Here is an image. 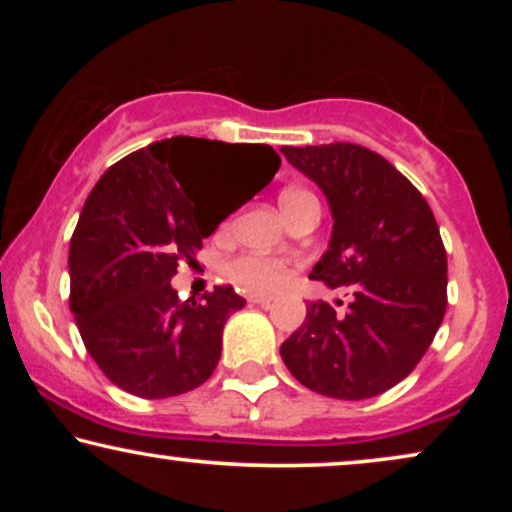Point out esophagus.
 <instances>
[{"label":"esophagus","mask_w":512,"mask_h":512,"mask_svg":"<svg viewBox=\"0 0 512 512\" xmlns=\"http://www.w3.org/2000/svg\"><path fill=\"white\" fill-rule=\"evenodd\" d=\"M249 303H254L258 307H270L272 305V298H265V296H249Z\"/></svg>","instance_id":"esophagus-1"}]
</instances>
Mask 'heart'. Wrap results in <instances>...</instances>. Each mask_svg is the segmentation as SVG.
Here are the masks:
<instances>
[{"label": "heart", "instance_id": "b5f03b06", "mask_svg": "<svg viewBox=\"0 0 512 512\" xmlns=\"http://www.w3.org/2000/svg\"><path fill=\"white\" fill-rule=\"evenodd\" d=\"M305 202H317V198L305 188H284L279 195V207L289 216L296 212ZM286 268L289 263L284 258H272V256H237L226 265V275L233 284L240 286L242 291L249 293H272L284 284Z\"/></svg>", "mask_w": 512, "mask_h": 512}]
</instances>
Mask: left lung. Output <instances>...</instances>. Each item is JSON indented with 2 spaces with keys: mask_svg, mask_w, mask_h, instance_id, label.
I'll use <instances>...</instances> for the list:
<instances>
[{
  "mask_svg": "<svg viewBox=\"0 0 512 512\" xmlns=\"http://www.w3.org/2000/svg\"><path fill=\"white\" fill-rule=\"evenodd\" d=\"M286 160L324 191L333 214L328 251L310 272L354 300L345 314L324 300L279 354L300 384L361 401L408 377L443 324L447 254L424 195L380 153L335 142L282 146Z\"/></svg>",
  "mask_w": 512,
  "mask_h": 512,
  "instance_id": "1",
  "label": "left lung"
}]
</instances>
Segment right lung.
Segmentation results:
<instances>
[{"label": "right lung", "mask_w": 512, "mask_h": 512, "mask_svg": "<svg viewBox=\"0 0 512 512\" xmlns=\"http://www.w3.org/2000/svg\"><path fill=\"white\" fill-rule=\"evenodd\" d=\"M279 165L268 144L172 137L102 174L69 242V310L83 345L116 387L170 398L209 380L221 359L223 326L247 300L233 286L179 300L170 279L181 261L195 263L202 240L233 212L205 209L202 188L251 172L256 186L244 205Z\"/></svg>", "instance_id": "1"}]
</instances>
